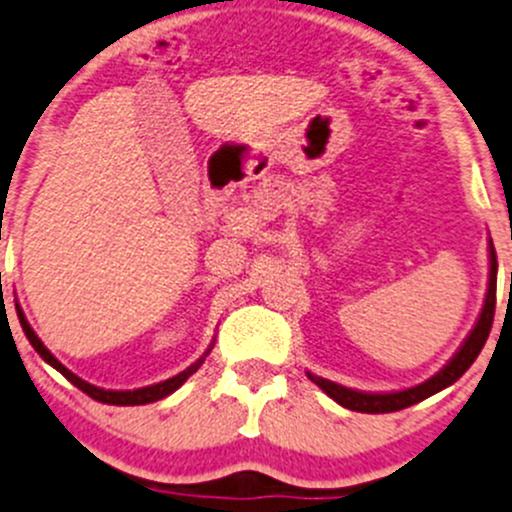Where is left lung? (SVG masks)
Returning a JSON list of instances; mask_svg holds the SVG:
<instances>
[{"instance_id":"1","label":"left lung","mask_w":512,"mask_h":512,"mask_svg":"<svg viewBox=\"0 0 512 512\" xmlns=\"http://www.w3.org/2000/svg\"><path fill=\"white\" fill-rule=\"evenodd\" d=\"M488 257H491V274H488V292H486V301H483L481 316H478L476 326H473V331L466 336V341L461 343L459 351L454 353V358H451L437 375L424 380L422 385H414V387H407V390H397V392H358V390H351V387H343L338 383H331V380L326 378H316V375L306 373L311 383L319 385L328 397H333V400H336L341 407H346V410L368 412V414L405 410V407L417 405V402L432 397L434 392L454 385L456 380L471 368V363L478 358L481 348L486 346V338L493 326V314H496V277H498V260H496V247H493V240H488Z\"/></svg>"}]
</instances>
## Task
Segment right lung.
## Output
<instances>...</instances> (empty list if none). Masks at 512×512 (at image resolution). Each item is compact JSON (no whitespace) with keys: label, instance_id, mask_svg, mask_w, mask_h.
<instances>
[{"label":"right lung","instance_id":"add662e5","mask_svg":"<svg viewBox=\"0 0 512 512\" xmlns=\"http://www.w3.org/2000/svg\"><path fill=\"white\" fill-rule=\"evenodd\" d=\"M16 314H19L21 328H24L26 338H29V343H31V346L36 348V353H39L41 358L46 360L48 365H53V368H56L58 373L63 375V378H66V380H71V383H73L75 387H78V390H83L85 395H88V397H93V400L102 402V405H147V402H157V400H161V397H166V395H171V392H174V390H179V387L184 385L186 380L191 378V375L196 373L198 368H201V363H203V360H206V355H203V358H198L196 363L191 365V368H186L184 373L174 375V378L164 380V383L149 385V387H139V390H102V387H95V385L85 383V380H80L78 375H73L71 370H68L66 365L61 363V360H58V358H53V353L48 351L46 346H43V343H41V338L36 336V333H34V328L29 326V321H26L24 311H21L19 306H16Z\"/></svg>","mask_w":512,"mask_h":512}]
</instances>
